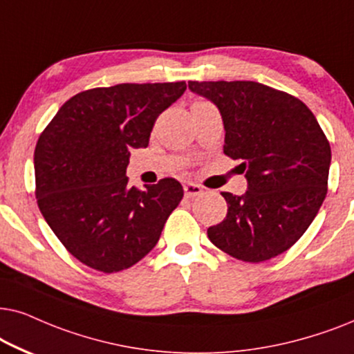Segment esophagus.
Instances as JSON below:
<instances>
[{"label":"esophagus","instance_id":"obj_1","mask_svg":"<svg viewBox=\"0 0 354 354\" xmlns=\"http://www.w3.org/2000/svg\"><path fill=\"white\" fill-rule=\"evenodd\" d=\"M204 189H202V186L196 185V183H186L185 185V194L186 197H196V196H201Z\"/></svg>","mask_w":354,"mask_h":354}]
</instances>
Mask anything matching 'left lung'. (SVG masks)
<instances>
[{
    "instance_id": "left-lung-1",
    "label": "left lung",
    "mask_w": 354,
    "mask_h": 354,
    "mask_svg": "<svg viewBox=\"0 0 354 354\" xmlns=\"http://www.w3.org/2000/svg\"><path fill=\"white\" fill-rule=\"evenodd\" d=\"M218 108L223 152L241 160L248 191L221 192L228 214L207 230L216 248L244 262L288 251L327 194L330 144L313 111L288 93L252 81L187 82Z\"/></svg>"
}]
</instances>
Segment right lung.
Here are the masks:
<instances>
[{
  "mask_svg": "<svg viewBox=\"0 0 354 354\" xmlns=\"http://www.w3.org/2000/svg\"><path fill=\"white\" fill-rule=\"evenodd\" d=\"M186 82L118 84L69 98L37 142L39 209L73 256L98 272L124 270L152 251L183 199L173 178L138 189L131 149L147 147L158 115Z\"/></svg>",
  "mask_w": 354,
  "mask_h": 354,
  "instance_id": "add662e5",
  "label": "right lung"
}]
</instances>
